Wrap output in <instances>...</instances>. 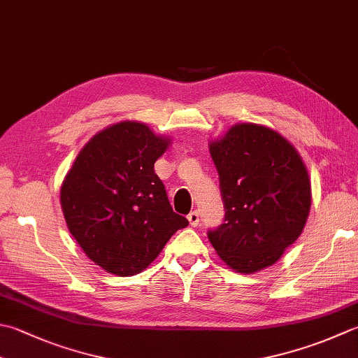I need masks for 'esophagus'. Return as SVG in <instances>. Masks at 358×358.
<instances>
[{
  "label": "esophagus",
  "mask_w": 358,
  "mask_h": 358,
  "mask_svg": "<svg viewBox=\"0 0 358 358\" xmlns=\"http://www.w3.org/2000/svg\"><path fill=\"white\" fill-rule=\"evenodd\" d=\"M187 220H189V223H191V227H197L199 222H200L199 211H192L191 214H189L187 215Z\"/></svg>",
  "instance_id": "1"
}]
</instances>
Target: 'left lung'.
Here are the masks:
<instances>
[{"mask_svg": "<svg viewBox=\"0 0 358 358\" xmlns=\"http://www.w3.org/2000/svg\"><path fill=\"white\" fill-rule=\"evenodd\" d=\"M219 172L225 223L208 231L215 253L242 275L275 264L303 233L310 178L295 147L278 131L236 124L209 144Z\"/></svg>", "mask_w": 358, "mask_h": 358, "instance_id": "obj_1", "label": "left lung"}]
</instances>
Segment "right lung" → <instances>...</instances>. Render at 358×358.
Masks as SVG:
<instances>
[{
	"label": "right lung",
	"instance_id": "add662e5",
	"mask_svg": "<svg viewBox=\"0 0 358 358\" xmlns=\"http://www.w3.org/2000/svg\"><path fill=\"white\" fill-rule=\"evenodd\" d=\"M171 139L122 121L83 145L60 189L69 233L91 261L117 276L141 273L173 233L189 225L173 213L155 161Z\"/></svg>",
	"mask_w": 358,
	"mask_h": 358
}]
</instances>
